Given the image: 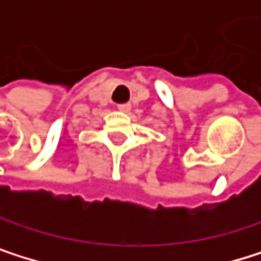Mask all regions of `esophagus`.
Returning <instances> with one entry per match:
<instances>
[{
    "label": "esophagus",
    "mask_w": 261,
    "mask_h": 261,
    "mask_svg": "<svg viewBox=\"0 0 261 261\" xmlns=\"http://www.w3.org/2000/svg\"><path fill=\"white\" fill-rule=\"evenodd\" d=\"M118 109H120L121 112H129V110H130V106H129V104H120Z\"/></svg>",
    "instance_id": "esophagus-1"
}]
</instances>
